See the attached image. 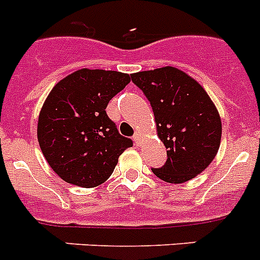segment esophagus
<instances>
[{
  "instance_id": "1",
  "label": "esophagus",
  "mask_w": 260,
  "mask_h": 260,
  "mask_svg": "<svg viewBox=\"0 0 260 260\" xmlns=\"http://www.w3.org/2000/svg\"><path fill=\"white\" fill-rule=\"evenodd\" d=\"M133 141H135V144H136L137 146L141 144V133H140L139 131H137V132L133 135Z\"/></svg>"
}]
</instances>
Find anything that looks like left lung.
Wrapping results in <instances>:
<instances>
[{
  "label": "left lung",
  "instance_id": "1",
  "mask_svg": "<svg viewBox=\"0 0 260 260\" xmlns=\"http://www.w3.org/2000/svg\"><path fill=\"white\" fill-rule=\"evenodd\" d=\"M154 112L157 135L168 149V161L152 169L168 183H184L213 161L221 143L217 108L202 85L174 67L131 74Z\"/></svg>",
  "mask_w": 260,
  "mask_h": 260
}]
</instances>
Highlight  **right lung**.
Here are the masks:
<instances>
[{"label": "right lung", "instance_id": "right-lung-1", "mask_svg": "<svg viewBox=\"0 0 260 260\" xmlns=\"http://www.w3.org/2000/svg\"><path fill=\"white\" fill-rule=\"evenodd\" d=\"M131 82L125 73L80 69L51 90L38 120V141L52 170L65 182L91 188L105 183L132 140L106 114Z\"/></svg>", "mask_w": 260, "mask_h": 260}]
</instances>
